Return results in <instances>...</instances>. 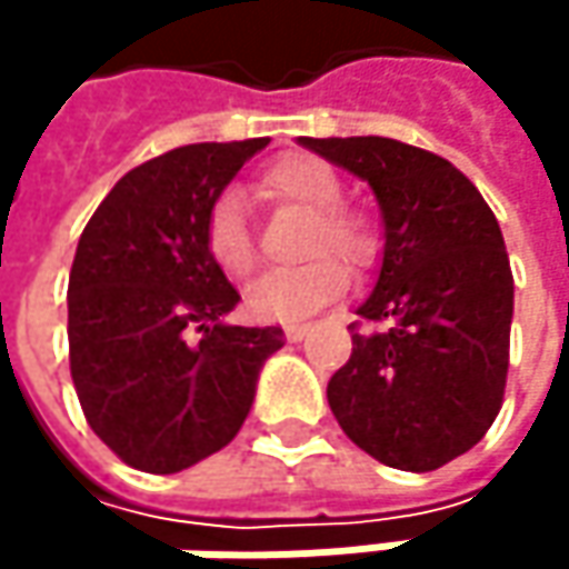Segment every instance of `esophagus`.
Wrapping results in <instances>:
<instances>
[{
  "label": "esophagus",
  "mask_w": 569,
  "mask_h": 569,
  "mask_svg": "<svg viewBox=\"0 0 569 569\" xmlns=\"http://www.w3.org/2000/svg\"><path fill=\"white\" fill-rule=\"evenodd\" d=\"M306 336H309V326H302V322L286 326V339H289V342H302Z\"/></svg>",
  "instance_id": "1"
}]
</instances>
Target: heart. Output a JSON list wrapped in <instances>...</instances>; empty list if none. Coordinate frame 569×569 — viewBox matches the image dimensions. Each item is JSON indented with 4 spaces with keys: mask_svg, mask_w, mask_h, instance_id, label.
<instances>
[{
    "mask_svg": "<svg viewBox=\"0 0 569 569\" xmlns=\"http://www.w3.org/2000/svg\"><path fill=\"white\" fill-rule=\"evenodd\" d=\"M342 177L332 171L326 161L312 154H286L273 161L260 173V193L280 203H292L306 213H312V227L306 237V257H316L292 270H273L263 273L257 283L247 289V309L257 319L270 322H299L329 302H336L352 270L366 267L376 257V233L366 217L356 210L339 207L342 203ZM336 252L341 264L331 258H319V252ZM203 250L213 260V267L230 277L243 280L257 267V240L250 233L243 200L227 190L220 193L203 217Z\"/></svg>",
    "mask_w": 569,
    "mask_h": 569,
    "instance_id": "b5f03b06",
    "label": "heart"
}]
</instances>
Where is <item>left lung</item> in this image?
<instances>
[{
  "label": "left lung",
  "mask_w": 569,
  "mask_h": 569,
  "mask_svg": "<svg viewBox=\"0 0 569 569\" xmlns=\"http://www.w3.org/2000/svg\"><path fill=\"white\" fill-rule=\"evenodd\" d=\"M369 180L386 227L352 356L329 379L339 428L376 461L435 471L495 425L511 356L513 277L501 227L451 161L392 138H302Z\"/></svg>",
  "instance_id": "obj_1"
}]
</instances>
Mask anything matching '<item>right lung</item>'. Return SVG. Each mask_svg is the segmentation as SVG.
<instances>
[{
    "label": "right lung",
    "mask_w": 569,
    "mask_h": 569,
    "mask_svg": "<svg viewBox=\"0 0 569 569\" xmlns=\"http://www.w3.org/2000/svg\"><path fill=\"white\" fill-rule=\"evenodd\" d=\"M267 138L187 144L128 171L68 277V362L91 431L131 468L177 475L230 445L280 326H227L240 292L203 250L207 207Z\"/></svg>",
    "instance_id": "right-lung-1"
}]
</instances>
